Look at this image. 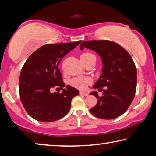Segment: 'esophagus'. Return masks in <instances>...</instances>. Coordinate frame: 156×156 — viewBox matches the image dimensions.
<instances>
[{
	"mask_svg": "<svg viewBox=\"0 0 156 156\" xmlns=\"http://www.w3.org/2000/svg\"><path fill=\"white\" fill-rule=\"evenodd\" d=\"M80 94L85 96H87L89 95V93L86 92V91H80Z\"/></svg>",
	"mask_w": 156,
	"mask_h": 156,
	"instance_id": "obj_1",
	"label": "esophagus"
}]
</instances>
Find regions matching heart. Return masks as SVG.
Segmentation results:
<instances>
[{
    "mask_svg": "<svg viewBox=\"0 0 156 156\" xmlns=\"http://www.w3.org/2000/svg\"><path fill=\"white\" fill-rule=\"evenodd\" d=\"M91 58H95L93 54H91L90 53H85L81 55L80 60H87ZM90 83V79L86 77H82V76L75 77L70 80V85L72 86V87L80 90H85Z\"/></svg>",
    "mask_w": 156,
    "mask_h": 156,
    "instance_id": "b5f03b06",
    "label": "heart"
}]
</instances>
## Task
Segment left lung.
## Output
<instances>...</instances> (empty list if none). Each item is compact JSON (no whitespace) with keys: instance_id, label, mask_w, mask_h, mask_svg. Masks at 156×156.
Returning <instances> with one entry per match:
<instances>
[{"instance_id":"obj_1","label":"left lung","mask_w":156,"mask_h":156,"mask_svg":"<svg viewBox=\"0 0 156 156\" xmlns=\"http://www.w3.org/2000/svg\"><path fill=\"white\" fill-rule=\"evenodd\" d=\"M80 48L96 52L103 65L102 73L93 86L94 89L103 91V95L98 96L96 91L90 93L98 99L90 112L103 119L119 117L129 108L135 95L137 69L132 58L126 50L112 41H85Z\"/></svg>"}]
</instances>
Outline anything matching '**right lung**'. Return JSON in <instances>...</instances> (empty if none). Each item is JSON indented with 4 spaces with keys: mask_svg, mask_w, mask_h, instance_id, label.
<instances>
[{
    "mask_svg": "<svg viewBox=\"0 0 156 156\" xmlns=\"http://www.w3.org/2000/svg\"><path fill=\"white\" fill-rule=\"evenodd\" d=\"M81 41L46 44L27 59L19 78V94L27 113L42 122H55L69 112L72 98L79 94L77 89H65L58 65L63 57ZM60 87L62 93H51L52 88Z\"/></svg>",
    "mask_w": 156,
    "mask_h": 156,
    "instance_id": "1",
    "label": "right lung"
}]
</instances>
